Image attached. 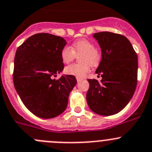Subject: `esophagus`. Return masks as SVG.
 Segmentation results:
<instances>
[{
  "label": "esophagus",
  "instance_id": "1",
  "mask_svg": "<svg viewBox=\"0 0 152 152\" xmlns=\"http://www.w3.org/2000/svg\"><path fill=\"white\" fill-rule=\"evenodd\" d=\"M82 78H81V77H76V80H77V82H80V81H82Z\"/></svg>",
  "mask_w": 152,
  "mask_h": 152
}]
</instances>
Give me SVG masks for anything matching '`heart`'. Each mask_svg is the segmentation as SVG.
<instances>
[{"instance_id":"obj_1","label":"heart","mask_w":152,"mask_h":152,"mask_svg":"<svg viewBox=\"0 0 152 152\" xmlns=\"http://www.w3.org/2000/svg\"><path fill=\"white\" fill-rule=\"evenodd\" d=\"M81 64H73L64 69L66 74L77 77H84L91 70V65H97L99 62L100 54L95 45L87 39H81L70 47L65 46L61 51V58L64 64L73 61L76 56H79Z\"/></svg>"}]
</instances>
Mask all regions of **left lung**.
Masks as SVG:
<instances>
[{
    "label": "left lung",
    "instance_id": "obj_1",
    "mask_svg": "<svg viewBox=\"0 0 152 152\" xmlns=\"http://www.w3.org/2000/svg\"><path fill=\"white\" fill-rule=\"evenodd\" d=\"M102 50L96 73L101 82L88 79L86 99L94 113L110 116L119 113L133 96L137 82V55L126 36L110 32L94 34Z\"/></svg>",
    "mask_w": 152,
    "mask_h": 152
}]
</instances>
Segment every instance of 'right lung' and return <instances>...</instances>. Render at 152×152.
Segmentation results:
<instances>
[{
    "label": "right lung",
    "mask_w": 152,
    "mask_h": 152,
    "mask_svg": "<svg viewBox=\"0 0 152 152\" xmlns=\"http://www.w3.org/2000/svg\"><path fill=\"white\" fill-rule=\"evenodd\" d=\"M67 45L63 38L37 33L28 38L15 53L14 86L22 102L37 117L50 119L65 110L70 91L76 85L74 76L62 75L61 51Z\"/></svg>",
    "instance_id": "1"
}]
</instances>
